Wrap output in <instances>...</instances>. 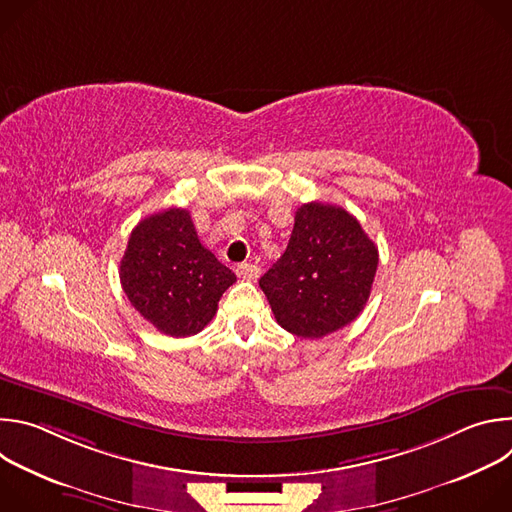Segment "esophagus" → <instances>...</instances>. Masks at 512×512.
Masks as SVG:
<instances>
[{
	"mask_svg": "<svg viewBox=\"0 0 512 512\" xmlns=\"http://www.w3.org/2000/svg\"><path fill=\"white\" fill-rule=\"evenodd\" d=\"M235 271H237V275H239L241 279H247V281L257 279L259 273H261V269H259L257 265H253V263H239V265L235 267Z\"/></svg>",
	"mask_w": 512,
	"mask_h": 512,
	"instance_id": "esophagus-1",
	"label": "esophagus"
}]
</instances>
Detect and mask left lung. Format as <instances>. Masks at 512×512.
<instances>
[{
  "label": "left lung",
  "instance_id": "1",
  "mask_svg": "<svg viewBox=\"0 0 512 512\" xmlns=\"http://www.w3.org/2000/svg\"><path fill=\"white\" fill-rule=\"evenodd\" d=\"M379 249L340 206L302 204L285 253L259 279L277 324L322 338L350 324L369 302Z\"/></svg>",
  "mask_w": 512,
  "mask_h": 512
}]
</instances>
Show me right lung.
<instances>
[{
	"label": "right lung",
	"mask_w": 512,
	"mask_h": 512,
	"mask_svg": "<svg viewBox=\"0 0 512 512\" xmlns=\"http://www.w3.org/2000/svg\"><path fill=\"white\" fill-rule=\"evenodd\" d=\"M119 277L131 306L160 332L198 334L237 281L198 239L190 212L168 208L131 231Z\"/></svg>",
	"instance_id": "add662e5"
}]
</instances>
